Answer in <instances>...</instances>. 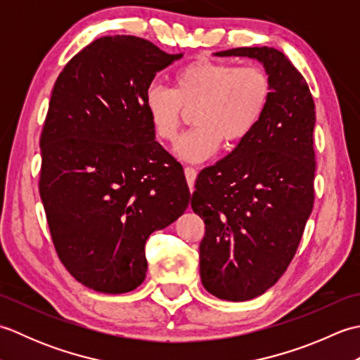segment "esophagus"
<instances>
[{
	"mask_svg": "<svg viewBox=\"0 0 360 360\" xmlns=\"http://www.w3.org/2000/svg\"><path fill=\"white\" fill-rule=\"evenodd\" d=\"M184 173H186V179H187V184H188L190 190H193L195 181H196V170L193 167H186Z\"/></svg>",
	"mask_w": 360,
	"mask_h": 360,
	"instance_id": "1",
	"label": "esophagus"
}]
</instances>
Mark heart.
I'll return each instance as SVG.
<instances>
[{"instance_id": "1", "label": "heart", "mask_w": 360, "mask_h": 360, "mask_svg": "<svg viewBox=\"0 0 360 360\" xmlns=\"http://www.w3.org/2000/svg\"><path fill=\"white\" fill-rule=\"evenodd\" d=\"M272 82L259 66H235L210 58H196L173 74L172 89L151 86L145 110L156 136L176 142L187 111L196 127L176 145V155L201 162L221 142L235 147L252 133L269 105Z\"/></svg>"}]
</instances>
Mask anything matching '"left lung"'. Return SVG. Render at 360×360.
Wrapping results in <instances>:
<instances>
[{"label": "left lung", "mask_w": 360, "mask_h": 360, "mask_svg": "<svg viewBox=\"0 0 360 360\" xmlns=\"http://www.w3.org/2000/svg\"><path fill=\"white\" fill-rule=\"evenodd\" d=\"M215 56L255 58L272 82L262 120L223 160L204 168L192 200L205 223L202 286L221 300L246 302L285 274L312 212L316 106L283 52L263 46Z\"/></svg>", "instance_id": "8db88e82"}]
</instances>
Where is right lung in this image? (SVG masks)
Here are the masks:
<instances>
[{
	"mask_svg": "<svg viewBox=\"0 0 360 360\" xmlns=\"http://www.w3.org/2000/svg\"><path fill=\"white\" fill-rule=\"evenodd\" d=\"M181 57L139 37H102L53 85L38 187L60 262L97 292L139 286L148 236L188 207L184 170L145 110L156 72Z\"/></svg>",
	"mask_w": 360,
	"mask_h": 360,
	"instance_id": "add662e5",
	"label": "right lung"
}]
</instances>
